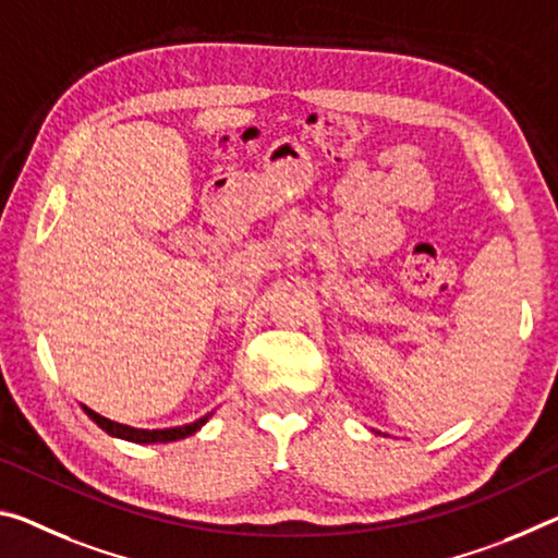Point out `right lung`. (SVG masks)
<instances>
[{"label": "right lung", "instance_id": "right-lung-1", "mask_svg": "<svg viewBox=\"0 0 558 558\" xmlns=\"http://www.w3.org/2000/svg\"><path fill=\"white\" fill-rule=\"evenodd\" d=\"M84 407V404H82ZM84 412L92 417L96 424L104 432H109L111 437H121V439H129V441H136V445H156V441H161V445H166V441H175V439H183V437H191L193 432H198L203 424L208 422L210 414H206V417H201L196 422L191 424H183V427H168V429H136V427H129V424H119V422H111L101 417L99 412L88 410V407H84Z\"/></svg>", "mask_w": 558, "mask_h": 558}]
</instances>
